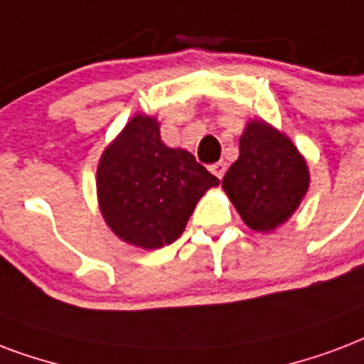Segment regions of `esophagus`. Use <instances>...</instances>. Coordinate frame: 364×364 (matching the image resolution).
I'll list each match as a JSON object with an SVG mask.
<instances>
[{"label":"esophagus","instance_id":"esophagus-1","mask_svg":"<svg viewBox=\"0 0 364 364\" xmlns=\"http://www.w3.org/2000/svg\"><path fill=\"white\" fill-rule=\"evenodd\" d=\"M210 170H212V173H215L219 179H223V176H225V171H227V164L225 162H215V164H212V166H210Z\"/></svg>","mask_w":364,"mask_h":364}]
</instances>
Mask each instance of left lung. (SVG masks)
<instances>
[{
	"label": "left lung",
	"mask_w": 364,
	"mask_h": 364,
	"mask_svg": "<svg viewBox=\"0 0 364 364\" xmlns=\"http://www.w3.org/2000/svg\"><path fill=\"white\" fill-rule=\"evenodd\" d=\"M309 171L292 141L265 122H250L240 156L223 177V188L254 231H273L299 206Z\"/></svg>",
	"instance_id": "obj_1"
}]
</instances>
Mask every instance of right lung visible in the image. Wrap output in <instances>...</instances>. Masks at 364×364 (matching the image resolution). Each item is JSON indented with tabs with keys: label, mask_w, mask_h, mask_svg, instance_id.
<instances>
[{
	"label": "right lung",
	"mask_w": 364,
	"mask_h": 364,
	"mask_svg": "<svg viewBox=\"0 0 364 364\" xmlns=\"http://www.w3.org/2000/svg\"><path fill=\"white\" fill-rule=\"evenodd\" d=\"M219 179L191 152L160 139L156 118L133 116L97 170L99 204L108 227L129 244L164 248L181 237L196 202Z\"/></svg>",
	"instance_id": "add662e5"
}]
</instances>
